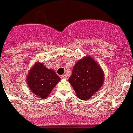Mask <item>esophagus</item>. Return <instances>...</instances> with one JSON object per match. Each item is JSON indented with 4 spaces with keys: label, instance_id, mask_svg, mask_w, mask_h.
Instances as JSON below:
<instances>
[{
    "label": "esophagus",
    "instance_id": "1",
    "mask_svg": "<svg viewBox=\"0 0 133 133\" xmlns=\"http://www.w3.org/2000/svg\"><path fill=\"white\" fill-rule=\"evenodd\" d=\"M66 77H67V76L66 74H63L61 76V78H62V79H66Z\"/></svg>",
    "mask_w": 133,
    "mask_h": 133
}]
</instances>
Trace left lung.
Returning <instances> with one entry per match:
<instances>
[{
  "label": "left lung",
  "instance_id": "1",
  "mask_svg": "<svg viewBox=\"0 0 133 133\" xmlns=\"http://www.w3.org/2000/svg\"><path fill=\"white\" fill-rule=\"evenodd\" d=\"M104 73L100 66L89 56L74 65L69 82L82 100H87L102 86Z\"/></svg>",
  "mask_w": 133,
  "mask_h": 133
}]
</instances>
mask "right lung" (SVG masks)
I'll return each instance as SVG.
<instances>
[{
	"label": "right lung",
	"instance_id": "right-lung-1",
	"mask_svg": "<svg viewBox=\"0 0 133 133\" xmlns=\"http://www.w3.org/2000/svg\"><path fill=\"white\" fill-rule=\"evenodd\" d=\"M60 77L41 63H36L29 71L26 82L33 93L45 99L60 81Z\"/></svg>",
	"mask_w": 133,
	"mask_h": 133
}]
</instances>
